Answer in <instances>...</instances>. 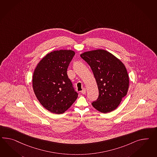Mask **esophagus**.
<instances>
[{
    "instance_id": "obj_1",
    "label": "esophagus",
    "mask_w": 157,
    "mask_h": 157,
    "mask_svg": "<svg viewBox=\"0 0 157 157\" xmlns=\"http://www.w3.org/2000/svg\"><path fill=\"white\" fill-rule=\"evenodd\" d=\"M81 93L82 94H85V93H86V89H85V88L82 89V90L81 91Z\"/></svg>"
}]
</instances>
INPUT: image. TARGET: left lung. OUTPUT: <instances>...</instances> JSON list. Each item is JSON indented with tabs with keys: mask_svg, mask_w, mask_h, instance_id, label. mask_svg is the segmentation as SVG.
Wrapping results in <instances>:
<instances>
[{
	"mask_svg": "<svg viewBox=\"0 0 157 157\" xmlns=\"http://www.w3.org/2000/svg\"><path fill=\"white\" fill-rule=\"evenodd\" d=\"M92 69L99 95L93 106L101 113L115 110L126 95L129 89V75L124 64L112 53L97 49L81 54Z\"/></svg>",
	"mask_w": 157,
	"mask_h": 157,
	"instance_id": "obj_1",
	"label": "left lung"
}]
</instances>
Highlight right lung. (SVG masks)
I'll list each match as a JSON object with an SVG mask.
<instances>
[{
  "instance_id": "right-lung-1",
  "label": "right lung",
  "mask_w": 157,
  "mask_h": 157,
  "mask_svg": "<svg viewBox=\"0 0 157 157\" xmlns=\"http://www.w3.org/2000/svg\"><path fill=\"white\" fill-rule=\"evenodd\" d=\"M75 55L71 50L53 51L41 59L33 72L32 86L36 97L53 113H64L78 97L67 72Z\"/></svg>"
}]
</instances>
